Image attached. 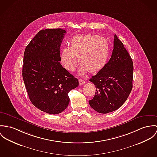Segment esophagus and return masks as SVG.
Masks as SVG:
<instances>
[{
	"label": "esophagus",
	"mask_w": 157,
	"mask_h": 157,
	"mask_svg": "<svg viewBox=\"0 0 157 157\" xmlns=\"http://www.w3.org/2000/svg\"><path fill=\"white\" fill-rule=\"evenodd\" d=\"M78 82H79V85H84L85 83V82L84 81V80H78Z\"/></svg>",
	"instance_id": "esophagus-1"
}]
</instances>
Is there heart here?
Listing matches in <instances>:
<instances>
[{"label":"heart","instance_id":"heart-1","mask_svg":"<svg viewBox=\"0 0 157 157\" xmlns=\"http://www.w3.org/2000/svg\"><path fill=\"white\" fill-rule=\"evenodd\" d=\"M70 49L63 48L60 53V61L68 71L75 70L78 59L81 65L79 73L96 74L105 65L109 55V45L101 36L90 34L74 36L70 42Z\"/></svg>","mask_w":157,"mask_h":157}]
</instances>
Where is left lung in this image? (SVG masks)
<instances>
[{"mask_svg":"<svg viewBox=\"0 0 157 157\" xmlns=\"http://www.w3.org/2000/svg\"><path fill=\"white\" fill-rule=\"evenodd\" d=\"M113 50L109 61L89 81L96 87L95 96L89 101L100 113L118 109L128 98L132 88L133 62L123 43L114 35Z\"/></svg>","mask_w":157,"mask_h":157,"instance_id":"8db88e82","label":"left lung"}]
</instances>
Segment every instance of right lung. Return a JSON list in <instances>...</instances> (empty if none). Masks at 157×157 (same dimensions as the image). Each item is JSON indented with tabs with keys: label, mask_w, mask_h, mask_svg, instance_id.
Listing matches in <instances>:
<instances>
[{
	"label": "right lung",
	"mask_w": 157,
	"mask_h": 157,
	"mask_svg": "<svg viewBox=\"0 0 157 157\" xmlns=\"http://www.w3.org/2000/svg\"><path fill=\"white\" fill-rule=\"evenodd\" d=\"M66 31L40 30L25 48L22 75L29 98L37 109L59 114L68 105L70 91L78 79L61 65L60 47Z\"/></svg>",
	"instance_id": "obj_1"
}]
</instances>
